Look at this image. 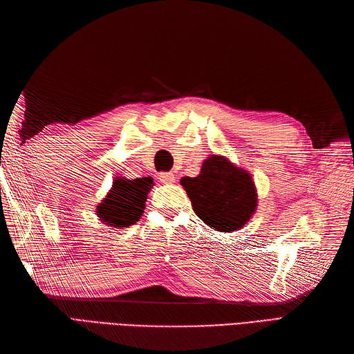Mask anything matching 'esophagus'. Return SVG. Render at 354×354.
I'll return each mask as SVG.
<instances>
[{"mask_svg":"<svg viewBox=\"0 0 354 354\" xmlns=\"http://www.w3.org/2000/svg\"><path fill=\"white\" fill-rule=\"evenodd\" d=\"M160 180H161L162 184H174L175 180H176V178H175L174 174H161L160 175Z\"/></svg>","mask_w":354,"mask_h":354,"instance_id":"34e87169","label":"esophagus"}]
</instances>
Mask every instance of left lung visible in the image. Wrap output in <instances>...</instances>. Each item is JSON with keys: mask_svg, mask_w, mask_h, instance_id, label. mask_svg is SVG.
Here are the masks:
<instances>
[{"mask_svg": "<svg viewBox=\"0 0 354 354\" xmlns=\"http://www.w3.org/2000/svg\"><path fill=\"white\" fill-rule=\"evenodd\" d=\"M196 215L216 232L232 233L251 220L257 189L251 175L220 153L207 157L196 178L180 179Z\"/></svg>", "mask_w": 354, "mask_h": 354, "instance_id": "left-lung-1", "label": "left lung"}]
</instances>
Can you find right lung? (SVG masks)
I'll list each match as a JSON object with an SVG mask.
<instances>
[{"label": "right lung", "mask_w": 354, "mask_h": 354, "mask_svg": "<svg viewBox=\"0 0 354 354\" xmlns=\"http://www.w3.org/2000/svg\"><path fill=\"white\" fill-rule=\"evenodd\" d=\"M153 187L152 178L127 179L116 176L112 188L102 202L97 205L98 220L109 227L121 229L138 223L145 212V202Z\"/></svg>", "instance_id": "add662e5"}]
</instances>
